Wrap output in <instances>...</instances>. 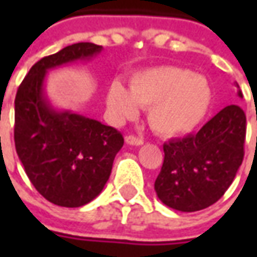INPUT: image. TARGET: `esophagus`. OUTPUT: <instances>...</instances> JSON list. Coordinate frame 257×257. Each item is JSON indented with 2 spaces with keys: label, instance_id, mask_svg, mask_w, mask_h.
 I'll list each match as a JSON object with an SVG mask.
<instances>
[{
  "label": "esophagus",
  "instance_id": "obj_1",
  "mask_svg": "<svg viewBox=\"0 0 257 257\" xmlns=\"http://www.w3.org/2000/svg\"><path fill=\"white\" fill-rule=\"evenodd\" d=\"M125 143L130 144V146H142L144 143L140 137H136V136H127L125 137Z\"/></svg>",
  "mask_w": 257,
  "mask_h": 257
}]
</instances>
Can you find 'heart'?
<instances>
[{
	"label": "heart",
	"instance_id": "obj_1",
	"mask_svg": "<svg viewBox=\"0 0 257 257\" xmlns=\"http://www.w3.org/2000/svg\"><path fill=\"white\" fill-rule=\"evenodd\" d=\"M212 104L206 77L182 67H157L132 77L128 90L114 81L107 90V105L120 120L134 118L139 107L149 108V124L163 137L192 133Z\"/></svg>",
	"mask_w": 257,
	"mask_h": 257
}]
</instances>
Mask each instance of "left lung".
Returning <instances> with one entry per match:
<instances>
[{"label":"left lung","instance_id":"obj_1","mask_svg":"<svg viewBox=\"0 0 257 257\" xmlns=\"http://www.w3.org/2000/svg\"><path fill=\"white\" fill-rule=\"evenodd\" d=\"M237 95L243 97L240 90ZM244 139L246 115L239 105L232 104L197 134L164 143L163 166L154 182L157 197L179 212H197L212 206L229 189L242 164Z\"/></svg>","mask_w":257,"mask_h":257}]
</instances>
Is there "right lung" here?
Segmentation results:
<instances>
[{
	"mask_svg": "<svg viewBox=\"0 0 257 257\" xmlns=\"http://www.w3.org/2000/svg\"><path fill=\"white\" fill-rule=\"evenodd\" d=\"M103 50L77 43L37 61L15 95L17 154L37 192L63 207L95 199L107 183L124 139L115 128L70 110L58 111L44 91L48 70L90 60Z\"/></svg>",
	"mask_w": 257,
	"mask_h": 257,
	"instance_id": "1",
	"label": "right lung"
}]
</instances>
